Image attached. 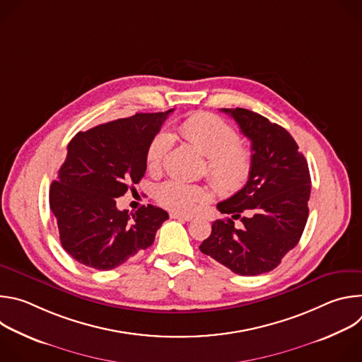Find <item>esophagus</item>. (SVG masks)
<instances>
[{"label":"esophagus","mask_w":362,"mask_h":362,"mask_svg":"<svg viewBox=\"0 0 362 362\" xmlns=\"http://www.w3.org/2000/svg\"><path fill=\"white\" fill-rule=\"evenodd\" d=\"M172 219H179V221H185V222H190L193 219L192 215H183V214H177V212H172L170 214Z\"/></svg>","instance_id":"obj_1"}]
</instances>
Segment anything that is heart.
<instances>
[{"label":"heart","mask_w":362,"mask_h":362,"mask_svg":"<svg viewBox=\"0 0 362 362\" xmlns=\"http://www.w3.org/2000/svg\"><path fill=\"white\" fill-rule=\"evenodd\" d=\"M179 133L208 158L206 173L219 193L233 194L247 183L252 172V151L238 143L236 130L225 120L211 113H196L180 123ZM172 144L173 136L165 130L151 139L146 153L150 172L160 170ZM156 194L165 208L182 214L196 211L209 197L206 187L180 179L163 182Z\"/></svg>","instance_id":"obj_1"}]
</instances>
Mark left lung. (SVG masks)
Instances as JSON below:
<instances>
[{
	"label": "left lung",
	"mask_w": 362,
	"mask_h": 362,
	"mask_svg": "<svg viewBox=\"0 0 362 362\" xmlns=\"http://www.w3.org/2000/svg\"><path fill=\"white\" fill-rule=\"evenodd\" d=\"M222 112L250 140L252 172L239 192L218 203L219 212L229 218L212 223L211 236L199 249L238 275L267 274L302 236L311 176L296 141L282 126L246 109Z\"/></svg>",
	"instance_id": "8db88e82"
}]
</instances>
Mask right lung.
Here are the masks:
<instances>
[{"mask_svg":"<svg viewBox=\"0 0 362 362\" xmlns=\"http://www.w3.org/2000/svg\"><path fill=\"white\" fill-rule=\"evenodd\" d=\"M172 112L136 113L78 132L69 143L66 162L49 187V209L64 250L77 262L115 269L147 249L169 219L153 204L134 214L119 211L116 197L144 176L147 147Z\"/></svg>","mask_w":362,"mask_h":362,"instance_id":"right-lung-1","label":"right lung"}]
</instances>
